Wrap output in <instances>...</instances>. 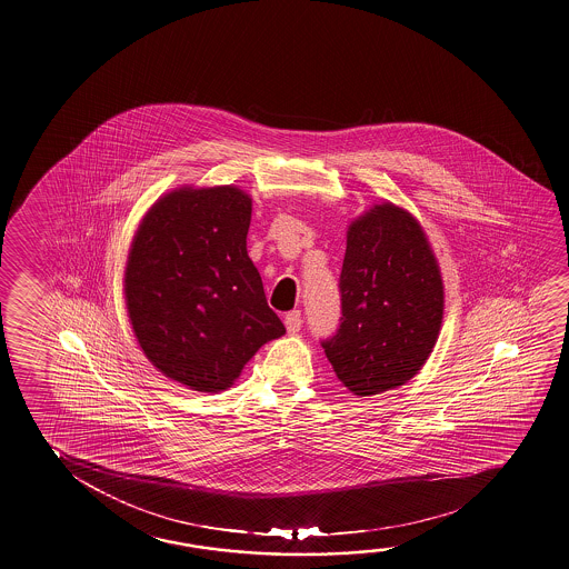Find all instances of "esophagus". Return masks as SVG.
<instances>
[{
    "instance_id": "1",
    "label": "esophagus",
    "mask_w": 569,
    "mask_h": 569,
    "mask_svg": "<svg viewBox=\"0 0 569 569\" xmlns=\"http://www.w3.org/2000/svg\"><path fill=\"white\" fill-rule=\"evenodd\" d=\"M283 321H286V329H288L289 333H298L299 329H301V311L299 309L289 311Z\"/></svg>"
}]
</instances>
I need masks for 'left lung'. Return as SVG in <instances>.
<instances>
[{"instance_id": "1", "label": "left lung", "mask_w": 569, "mask_h": 569, "mask_svg": "<svg viewBox=\"0 0 569 569\" xmlns=\"http://www.w3.org/2000/svg\"><path fill=\"white\" fill-rule=\"evenodd\" d=\"M339 291L341 323L321 341L337 379L371 397L419 373L445 311L442 276L419 220L391 202L353 220Z\"/></svg>"}]
</instances>
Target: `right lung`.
I'll use <instances>...</instances> for the list:
<instances>
[{
  "instance_id": "right-lung-1",
  "label": "right lung",
  "mask_w": 569,
  "mask_h": 569,
  "mask_svg": "<svg viewBox=\"0 0 569 569\" xmlns=\"http://www.w3.org/2000/svg\"><path fill=\"white\" fill-rule=\"evenodd\" d=\"M250 220L240 188L182 187L150 206L132 238V331L150 363L192 391H226L261 345L286 333L246 250Z\"/></svg>"
}]
</instances>
